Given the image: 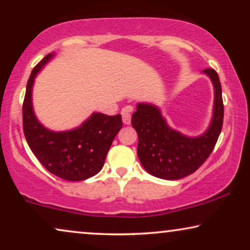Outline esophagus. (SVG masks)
<instances>
[{"instance_id": "obj_1", "label": "esophagus", "mask_w": 250, "mask_h": 250, "mask_svg": "<svg viewBox=\"0 0 250 250\" xmlns=\"http://www.w3.org/2000/svg\"><path fill=\"white\" fill-rule=\"evenodd\" d=\"M131 112H132V107L123 108L122 118H123V123H124L125 125H128L129 123H131Z\"/></svg>"}]
</instances>
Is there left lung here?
Segmentation results:
<instances>
[{
  "mask_svg": "<svg viewBox=\"0 0 250 250\" xmlns=\"http://www.w3.org/2000/svg\"><path fill=\"white\" fill-rule=\"evenodd\" d=\"M214 86L210 124L204 134L188 136L169 127L160 109L140 102L132 115V126L139 136L138 156L143 168L164 180H179L196 172L213 151L222 131L224 116L222 87L214 69H205Z\"/></svg>",
  "mask_w": 250,
  "mask_h": 250,
  "instance_id": "1",
  "label": "left lung"
}]
</instances>
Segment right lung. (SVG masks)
Returning a JSON list of instances; mask_svg holds the SVG:
<instances>
[{
  "label": "right lung",
  "instance_id": "1",
  "mask_svg": "<svg viewBox=\"0 0 250 250\" xmlns=\"http://www.w3.org/2000/svg\"><path fill=\"white\" fill-rule=\"evenodd\" d=\"M54 56L52 52L44 57L27 82L23 133L30 150L50 173L67 181H83L104 167L111 143L123 126L122 116L93 112L81 126L63 132L51 131L41 124L33 109V85L36 75Z\"/></svg>",
  "mask_w": 250,
  "mask_h": 250
}]
</instances>
